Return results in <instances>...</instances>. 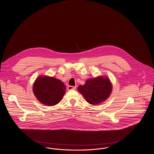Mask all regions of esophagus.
<instances>
[{"label":"esophagus","instance_id":"esophagus-1","mask_svg":"<svg viewBox=\"0 0 154 154\" xmlns=\"http://www.w3.org/2000/svg\"><path fill=\"white\" fill-rule=\"evenodd\" d=\"M76 86H68V88H67V89H68V90H75V89H76Z\"/></svg>","mask_w":154,"mask_h":154}]
</instances>
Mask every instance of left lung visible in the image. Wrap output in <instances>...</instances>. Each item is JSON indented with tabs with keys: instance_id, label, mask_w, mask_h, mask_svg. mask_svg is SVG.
I'll return each instance as SVG.
<instances>
[{
	"instance_id": "8db88e82",
	"label": "left lung",
	"mask_w": 154,
	"mask_h": 154,
	"mask_svg": "<svg viewBox=\"0 0 154 154\" xmlns=\"http://www.w3.org/2000/svg\"><path fill=\"white\" fill-rule=\"evenodd\" d=\"M78 89L88 103L96 105L103 102L109 96L112 85L108 78L99 76L88 79L84 85H80Z\"/></svg>"
}]
</instances>
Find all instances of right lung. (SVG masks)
<instances>
[{"mask_svg": "<svg viewBox=\"0 0 154 154\" xmlns=\"http://www.w3.org/2000/svg\"><path fill=\"white\" fill-rule=\"evenodd\" d=\"M65 89L63 82L49 76L38 77L33 86V91L37 99L48 106L57 104L65 94Z\"/></svg>", "mask_w": 154, "mask_h": 154, "instance_id": "obj_1", "label": "right lung"}]
</instances>
